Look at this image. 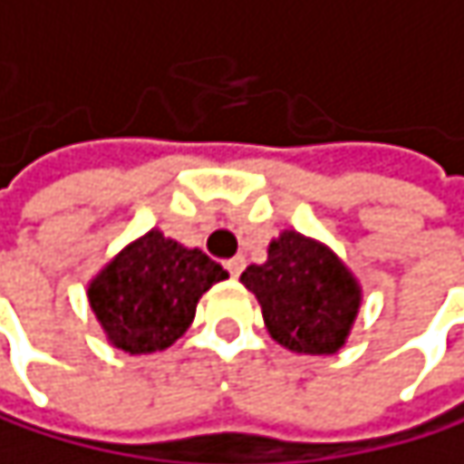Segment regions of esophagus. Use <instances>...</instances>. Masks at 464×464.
<instances>
[{
    "label": "esophagus",
    "instance_id": "34e87169",
    "mask_svg": "<svg viewBox=\"0 0 464 464\" xmlns=\"http://www.w3.org/2000/svg\"><path fill=\"white\" fill-rule=\"evenodd\" d=\"M245 266H247V261H245L242 256H237V258L225 261V269H227V275H230V277H239V275L245 272Z\"/></svg>",
    "mask_w": 464,
    "mask_h": 464
}]
</instances>
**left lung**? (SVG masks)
<instances>
[{
    "label": "left lung",
    "mask_w": 464,
    "mask_h": 464,
    "mask_svg": "<svg viewBox=\"0 0 464 464\" xmlns=\"http://www.w3.org/2000/svg\"><path fill=\"white\" fill-rule=\"evenodd\" d=\"M264 310L269 334L294 353L329 356L345 345L362 304V288L321 242L285 230L261 266L242 275Z\"/></svg>",
    "instance_id": "1"
}]
</instances>
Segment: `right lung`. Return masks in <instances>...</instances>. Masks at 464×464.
<instances>
[{"label": "right lung", "mask_w": 464, "mask_h": 464, "mask_svg": "<svg viewBox=\"0 0 464 464\" xmlns=\"http://www.w3.org/2000/svg\"><path fill=\"white\" fill-rule=\"evenodd\" d=\"M227 272L160 230L127 245L89 285V304L111 345L124 353L170 348L192 324L198 299Z\"/></svg>", "instance_id": "1"}]
</instances>
